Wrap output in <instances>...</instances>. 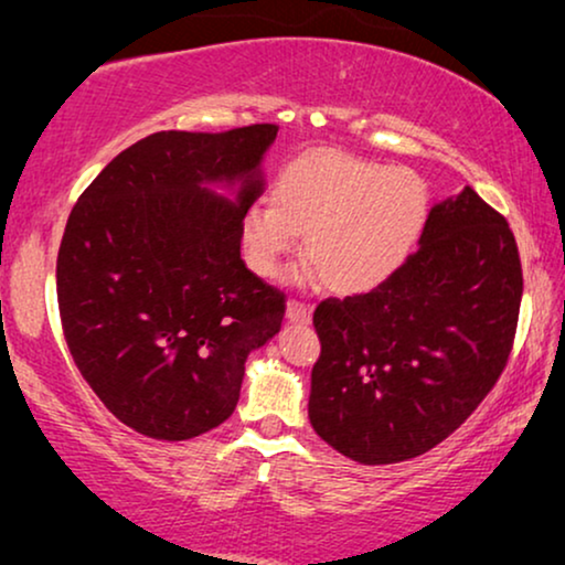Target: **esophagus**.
Wrapping results in <instances>:
<instances>
[{"instance_id":"obj_1","label":"esophagus","mask_w":565,"mask_h":565,"mask_svg":"<svg viewBox=\"0 0 565 565\" xmlns=\"http://www.w3.org/2000/svg\"><path fill=\"white\" fill-rule=\"evenodd\" d=\"M285 316H288V321L292 323H308L311 321V308H308L303 300H288V311H285Z\"/></svg>"}]
</instances>
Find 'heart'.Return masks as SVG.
<instances>
[{
    "label": "heart",
    "instance_id": "heart-1",
    "mask_svg": "<svg viewBox=\"0 0 565 565\" xmlns=\"http://www.w3.org/2000/svg\"><path fill=\"white\" fill-rule=\"evenodd\" d=\"M429 188L408 167L319 151L282 167L273 203H252L242 218L249 267L275 277L306 236L313 275L334 292L360 296L391 280L429 218Z\"/></svg>",
    "mask_w": 565,
    "mask_h": 565
}]
</instances>
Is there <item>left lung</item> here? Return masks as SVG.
I'll return each mask as SVG.
<instances>
[{
	"label": "left lung",
	"instance_id": "obj_1",
	"mask_svg": "<svg viewBox=\"0 0 565 565\" xmlns=\"http://www.w3.org/2000/svg\"><path fill=\"white\" fill-rule=\"evenodd\" d=\"M520 303V252L504 215L470 188L437 203L391 280L313 311L316 435L362 466L431 450L504 373Z\"/></svg>",
	"mask_w": 565,
	"mask_h": 565
}]
</instances>
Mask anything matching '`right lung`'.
Returning <instances> with one entry per match:
<instances>
[{
  "label": "right lung",
  "instance_id": "1",
  "mask_svg": "<svg viewBox=\"0 0 565 565\" xmlns=\"http://www.w3.org/2000/svg\"><path fill=\"white\" fill-rule=\"evenodd\" d=\"M277 126L161 130L82 192L56 262L61 327L97 398L138 435L180 443L234 414L252 350L285 296L242 259L244 211L265 190ZM207 183H238L234 201Z\"/></svg>",
  "mask_w": 565,
  "mask_h": 565
}]
</instances>
